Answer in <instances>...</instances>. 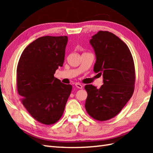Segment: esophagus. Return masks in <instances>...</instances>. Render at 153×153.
Here are the masks:
<instances>
[{"mask_svg": "<svg viewBox=\"0 0 153 153\" xmlns=\"http://www.w3.org/2000/svg\"><path fill=\"white\" fill-rule=\"evenodd\" d=\"M75 85H76V87H77V88H78V89H82L83 88V85H81L80 83H76V84H75Z\"/></svg>", "mask_w": 153, "mask_h": 153, "instance_id": "1", "label": "esophagus"}]
</instances>
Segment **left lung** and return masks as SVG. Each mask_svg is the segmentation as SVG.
<instances>
[{"instance_id":"8db88e82","label":"left lung","mask_w":153,"mask_h":153,"mask_svg":"<svg viewBox=\"0 0 153 153\" xmlns=\"http://www.w3.org/2000/svg\"><path fill=\"white\" fill-rule=\"evenodd\" d=\"M96 54L94 71L102 75L99 89L86 85L85 107L93 118L106 121L115 117L134 91V62L127 45L111 32L99 31L90 40Z\"/></svg>"}]
</instances>
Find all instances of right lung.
Here are the masks:
<instances>
[{
    "label": "right lung",
    "mask_w": 153,
    "mask_h": 153,
    "mask_svg": "<svg viewBox=\"0 0 153 153\" xmlns=\"http://www.w3.org/2000/svg\"><path fill=\"white\" fill-rule=\"evenodd\" d=\"M67 36H44L25 48L17 66V90L23 105L37 122H57L63 114L72 86L54 77L62 66Z\"/></svg>",
    "instance_id": "1"
}]
</instances>
